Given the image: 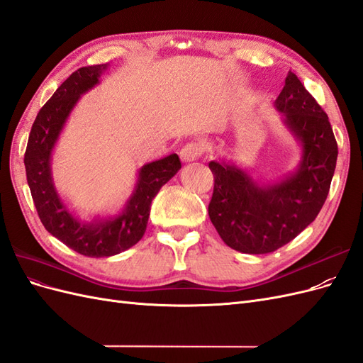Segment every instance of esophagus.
I'll list each match as a JSON object with an SVG mask.
<instances>
[{
  "mask_svg": "<svg viewBox=\"0 0 363 363\" xmlns=\"http://www.w3.org/2000/svg\"><path fill=\"white\" fill-rule=\"evenodd\" d=\"M204 147L200 142H191V144H186L182 151H180V157L184 163L194 162L196 159H200V156L203 155Z\"/></svg>",
  "mask_w": 363,
  "mask_h": 363,
  "instance_id": "34e87169",
  "label": "esophagus"
}]
</instances>
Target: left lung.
<instances>
[{
	"label": "left lung",
	"instance_id": "obj_1",
	"mask_svg": "<svg viewBox=\"0 0 363 363\" xmlns=\"http://www.w3.org/2000/svg\"><path fill=\"white\" fill-rule=\"evenodd\" d=\"M274 106L301 150L294 171L262 182L225 159L208 163L215 177L208 216L225 245L247 255H267L298 236L320 213L336 168L328 116L294 72Z\"/></svg>",
	"mask_w": 363,
	"mask_h": 363
}]
</instances>
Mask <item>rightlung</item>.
<instances>
[{
  "instance_id": "add662e5",
  "label": "right lung",
  "mask_w": 363,
  "mask_h": 363,
  "mask_svg": "<svg viewBox=\"0 0 363 363\" xmlns=\"http://www.w3.org/2000/svg\"><path fill=\"white\" fill-rule=\"evenodd\" d=\"M107 69L108 63L84 67L60 84L33 123L24 156L30 192L43 227L87 257H111L136 245L147 230L152 199L182 168L175 152L145 163L138 171L133 192L124 207L113 215H96L91 221H84L62 200L51 172L54 148L82 95L100 84Z\"/></svg>"
}]
</instances>
